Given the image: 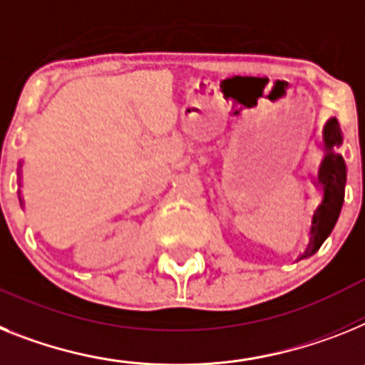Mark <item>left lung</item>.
<instances>
[{
  "label": "left lung",
  "mask_w": 365,
  "mask_h": 365,
  "mask_svg": "<svg viewBox=\"0 0 365 365\" xmlns=\"http://www.w3.org/2000/svg\"><path fill=\"white\" fill-rule=\"evenodd\" d=\"M344 145L341 128L338 118H329L323 125V137H321V148L323 158L317 167V174L314 178V185L319 189L321 200L314 210L310 226H308V245L299 259H306L314 256L321 249V245L332 234L334 226L338 222L341 207L345 200V185H347V165L344 155L338 148Z\"/></svg>",
  "instance_id": "left-lung-1"
}]
</instances>
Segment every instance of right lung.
<instances>
[{
  "instance_id": "right-lung-1",
  "label": "right lung",
  "mask_w": 365,
  "mask_h": 365,
  "mask_svg": "<svg viewBox=\"0 0 365 365\" xmlns=\"http://www.w3.org/2000/svg\"><path fill=\"white\" fill-rule=\"evenodd\" d=\"M18 187H21V161L18 163ZM18 198H20V204L24 207V197H21V189H18Z\"/></svg>"
}]
</instances>
